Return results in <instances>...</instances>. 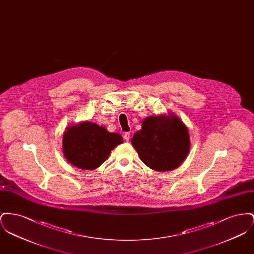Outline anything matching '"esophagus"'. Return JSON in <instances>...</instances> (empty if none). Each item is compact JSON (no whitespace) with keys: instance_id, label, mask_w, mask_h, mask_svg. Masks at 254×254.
Returning <instances> with one entry per match:
<instances>
[{"instance_id":"esophagus-1","label":"esophagus","mask_w":254,"mask_h":254,"mask_svg":"<svg viewBox=\"0 0 254 254\" xmlns=\"http://www.w3.org/2000/svg\"><path fill=\"white\" fill-rule=\"evenodd\" d=\"M124 139H125V141L128 142V141L130 140V132L125 133V134H124Z\"/></svg>"}]
</instances>
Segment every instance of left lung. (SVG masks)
Wrapping results in <instances>:
<instances>
[{
	"label": "left lung",
	"mask_w": 254,
	"mask_h": 254,
	"mask_svg": "<svg viewBox=\"0 0 254 254\" xmlns=\"http://www.w3.org/2000/svg\"><path fill=\"white\" fill-rule=\"evenodd\" d=\"M131 144L142 162L156 171L177 169L190 150L188 127L172 112L145 118Z\"/></svg>",
	"instance_id": "1"
}]
</instances>
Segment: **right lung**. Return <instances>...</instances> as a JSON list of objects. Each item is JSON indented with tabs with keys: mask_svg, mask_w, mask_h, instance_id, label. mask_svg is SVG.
Wrapping results in <instances>:
<instances>
[{
	"mask_svg": "<svg viewBox=\"0 0 254 254\" xmlns=\"http://www.w3.org/2000/svg\"><path fill=\"white\" fill-rule=\"evenodd\" d=\"M123 143L118 133H110L92 122H80L66 127L62 149L65 159L81 169H95L108 160L112 149Z\"/></svg>",
	"mask_w": 254,
	"mask_h": 254,
	"instance_id": "add662e5",
	"label": "right lung"
}]
</instances>
